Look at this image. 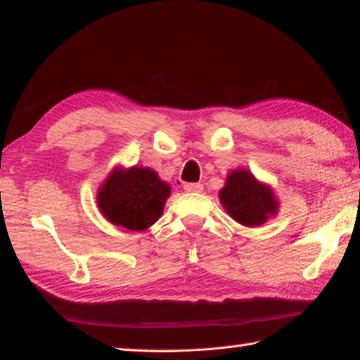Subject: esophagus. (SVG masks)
Segmentation results:
<instances>
[{"label": "esophagus", "mask_w": 360, "mask_h": 360, "mask_svg": "<svg viewBox=\"0 0 360 360\" xmlns=\"http://www.w3.org/2000/svg\"><path fill=\"white\" fill-rule=\"evenodd\" d=\"M184 190H186V192L201 193L204 187H202V184H200V182H187V184H184Z\"/></svg>", "instance_id": "1"}]
</instances>
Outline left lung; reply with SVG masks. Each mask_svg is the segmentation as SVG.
Masks as SVG:
<instances>
[{
    "label": "left lung",
    "instance_id": "left-lung-1",
    "mask_svg": "<svg viewBox=\"0 0 360 360\" xmlns=\"http://www.w3.org/2000/svg\"><path fill=\"white\" fill-rule=\"evenodd\" d=\"M219 200L231 217L243 226H259L277 212V201L266 187L248 170H235L229 174Z\"/></svg>",
    "mask_w": 360,
    "mask_h": 360
}]
</instances>
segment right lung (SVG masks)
Instances as JSON below:
<instances>
[{"label":"right lung","mask_w":360,"mask_h":360,"mask_svg":"<svg viewBox=\"0 0 360 360\" xmlns=\"http://www.w3.org/2000/svg\"><path fill=\"white\" fill-rule=\"evenodd\" d=\"M170 187L150 168L114 170L98 190L97 204L110 223L128 231L155 224L164 210Z\"/></svg>","instance_id":"obj_1"}]
</instances>
